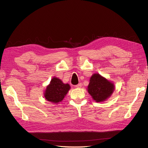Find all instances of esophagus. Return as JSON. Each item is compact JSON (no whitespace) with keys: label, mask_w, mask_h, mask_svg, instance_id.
I'll use <instances>...</instances> for the list:
<instances>
[{"label":"esophagus","mask_w":148,"mask_h":148,"mask_svg":"<svg viewBox=\"0 0 148 148\" xmlns=\"http://www.w3.org/2000/svg\"><path fill=\"white\" fill-rule=\"evenodd\" d=\"M81 86H82V84H81V83H79L78 84H77L76 86H75V87H76V88H81Z\"/></svg>","instance_id":"34e87169"}]
</instances>
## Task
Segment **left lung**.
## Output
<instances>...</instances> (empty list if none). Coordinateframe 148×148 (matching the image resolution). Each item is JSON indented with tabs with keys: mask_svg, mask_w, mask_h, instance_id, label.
<instances>
[{
	"mask_svg": "<svg viewBox=\"0 0 148 148\" xmlns=\"http://www.w3.org/2000/svg\"><path fill=\"white\" fill-rule=\"evenodd\" d=\"M114 84L99 74H94L90 79L88 92L96 102L107 99L114 91Z\"/></svg>",
	"mask_w": 148,
	"mask_h": 148,
	"instance_id": "left-lung-1",
	"label": "left lung"
}]
</instances>
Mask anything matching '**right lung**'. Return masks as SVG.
I'll list each match as a JSON object with an SVG mask.
<instances>
[{
    "instance_id": "1",
    "label": "right lung",
    "mask_w": 148,
    "mask_h": 148,
    "mask_svg": "<svg viewBox=\"0 0 148 148\" xmlns=\"http://www.w3.org/2000/svg\"><path fill=\"white\" fill-rule=\"evenodd\" d=\"M69 89V84H64L59 79L54 77L47 87L44 97L48 101L58 103L62 101Z\"/></svg>"
}]
</instances>
